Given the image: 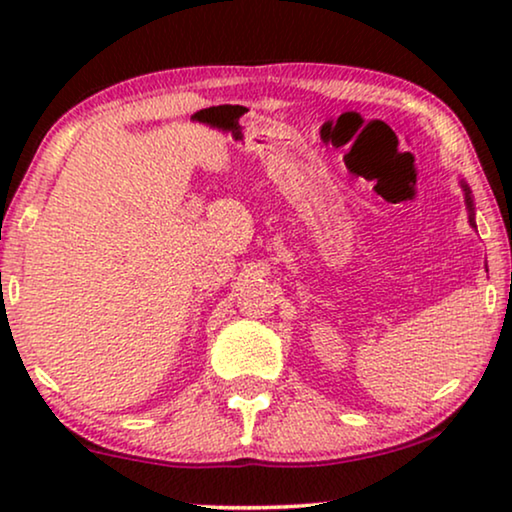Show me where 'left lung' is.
Here are the masks:
<instances>
[{"instance_id":"1","label":"left lung","mask_w":512,"mask_h":512,"mask_svg":"<svg viewBox=\"0 0 512 512\" xmlns=\"http://www.w3.org/2000/svg\"><path fill=\"white\" fill-rule=\"evenodd\" d=\"M464 191H466V202H468V207L473 209V205H471V191H468V186H464ZM471 223H473V214H471ZM475 226V223H473Z\"/></svg>"}]
</instances>
